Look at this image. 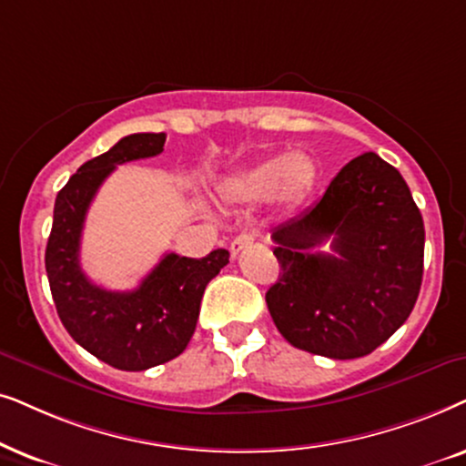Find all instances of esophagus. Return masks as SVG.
Instances as JSON below:
<instances>
[{"mask_svg": "<svg viewBox=\"0 0 466 466\" xmlns=\"http://www.w3.org/2000/svg\"><path fill=\"white\" fill-rule=\"evenodd\" d=\"M253 240H256V232H240L238 237L232 240V245H229V253H232V256H238V253L247 249Z\"/></svg>", "mask_w": 466, "mask_h": 466, "instance_id": "obj_1", "label": "esophagus"}]
</instances>
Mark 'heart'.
I'll use <instances>...</instances> for the list:
<instances>
[{
  "mask_svg": "<svg viewBox=\"0 0 466 466\" xmlns=\"http://www.w3.org/2000/svg\"><path fill=\"white\" fill-rule=\"evenodd\" d=\"M315 178V166L311 159L300 153L279 155L238 172L226 183V194L240 202H262L266 198L279 194L285 200L300 198L311 187Z\"/></svg>",
  "mask_w": 466,
  "mask_h": 466,
  "instance_id": "b5f03b06",
  "label": "heart"
}]
</instances>
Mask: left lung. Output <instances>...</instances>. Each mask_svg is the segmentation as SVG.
Returning a JSON list of instances; mask_svg holds the SVG:
<instances>
[{
  "label": "left lung",
  "mask_w": 466,
  "mask_h": 466,
  "mask_svg": "<svg viewBox=\"0 0 466 466\" xmlns=\"http://www.w3.org/2000/svg\"><path fill=\"white\" fill-rule=\"evenodd\" d=\"M332 239L334 254L312 247ZM277 330L298 350L362 358L405 324L424 272V221L400 172L377 153L351 159L305 213L272 229Z\"/></svg>",
  "instance_id": "left-lung-1"
}]
</instances>
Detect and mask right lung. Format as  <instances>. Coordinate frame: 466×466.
Segmentation results:
<instances>
[{"mask_svg":"<svg viewBox=\"0 0 466 466\" xmlns=\"http://www.w3.org/2000/svg\"><path fill=\"white\" fill-rule=\"evenodd\" d=\"M166 134H129L80 166L57 194L46 245V275L61 324L76 343L119 370H147L185 351L208 281L228 264L226 249L207 258L166 253L132 291L91 283L80 268V237L99 185L119 164L155 157Z\"/></svg>","mask_w":466,"mask_h":466,"instance_id":"right-lung-1","label":"right lung"}]
</instances>
